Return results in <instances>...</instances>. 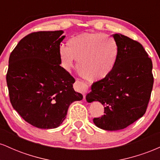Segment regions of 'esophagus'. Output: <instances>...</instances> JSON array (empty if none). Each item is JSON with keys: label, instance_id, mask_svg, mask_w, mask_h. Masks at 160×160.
Returning a JSON list of instances; mask_svg holds the SVG:
<instances>
[{"label": "esophagus", "instance_id": "34e87169", "mask_svg": "<svg viewBox=\"0 0 160 160\" xmlns=\"http://www.w3.org/2000/svg\"><path fill=\"white\" fill-rule=\"evenodd\" d=\"M74 89L75 90L79 92H81L83 95L84 98H85L86 92L89 90V86L85 82L80 81V80H77L74 84Z\"/></svg>", "mask_w": 160, "mask_h": 160}]
</instances>
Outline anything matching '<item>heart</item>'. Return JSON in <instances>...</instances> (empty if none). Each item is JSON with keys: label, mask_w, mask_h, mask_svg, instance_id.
<instances>
[{"label": "heart", "mask_w": 160, "mask_h": 160, "mask_svg": "<svg viewBox=\"0 0 160 160\" xmlns=\"http://www.w3.org/2000/svg\"><path fill=\"white\" fill-rule=\"evenodd\" d=\"M68 48L61 47L59 58L65 68L78 61L80 74L89 81L108 77L114 68L119 56L116 40L104 33H82L68 40Z\"/></svg>", "instance_id": "b5f03b06"}]
</instances>
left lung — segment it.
I'll return each mask as SVG.
<instances>
[{
  "instance_id": "left-lung-1",
  "label": "left lung",
  "mask_w": 160,
  "mask_h": 160,
  "mask_svg": "<svg viewBox=\"0 0 160 160\" xmlns=\"http://www.w3.org/2000/svg\"><path fill=\"white\" fill-rule=\"evenodd\" d=\"M113 37L119 47L114 68L93 82L86 97L89 102L98 101L104 106V114L93 122L108 131L123 129L142 117L153 85V64L142 45L121 34Z\"/></svg>"
}]
</instances>
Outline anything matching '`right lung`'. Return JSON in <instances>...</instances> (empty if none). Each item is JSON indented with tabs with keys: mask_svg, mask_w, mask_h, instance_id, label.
Here are the masks:
<instances>
[{
	"mask_svg": "<svg viewBox=\"0 0 160 160\" xmlns=\"http://www.w3.org/2000/svg\"><path fill=\"white\" fill-rule=\"evenodd\" d=\"M63 31L28 34L11 52L7 74L10 100L22 117L39 128H55L66 118L72 102L82 95L74 78L60 66Z\"/></svg>",
	"mask_w": 160,
	"mask_h": 160,
	"instance_id": "1",
	"label": "right lung"
}]
</instances>
